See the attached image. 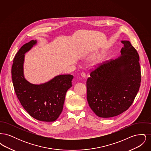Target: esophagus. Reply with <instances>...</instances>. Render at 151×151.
<instances>
[{
  "mask_svg": "<svg viewBox=\"0 0 151 151\" xmlns=\"http://www.w3.org/2000/svg\"><path fill=\"white\" fill-rule=\"evenodd\" d=\"M81 75L82 77H83L84 78L86 77V73L85 72H81Z\"/></svg>",
  "mask_w": 151,
  "mask_h": 151,
  "instance_id": "esophagus-1",
  "label": "esophagus"
}]
</instances>
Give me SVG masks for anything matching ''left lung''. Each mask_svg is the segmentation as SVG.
<instances>
[{
	"label": "left lung",
	"instance_id": "obj_1",
	"mask_svg": "<svg viewBox=\"0 0 151 151\" xmlns=\"http://www.w3.org/2000/svg\"><path fill=\"white\" fill-rule=\"evenodd\" d=\"M122 43L121 56L95 66L86 80L88 104L99 117L110 118L127 110L140 86L139 54L129 41Z\"/></svg>",
	"mask_w": 151,
	"mask_h": 151
}]
</instances>
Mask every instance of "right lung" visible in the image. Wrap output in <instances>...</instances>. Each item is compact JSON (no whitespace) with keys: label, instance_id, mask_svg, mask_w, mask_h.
Returning <instances> with one entry per match:
<instances>
[{"label":"right lung","instance_id":"obj_1","mask_svg":"<svg viewBox=\"0 0 151 151\" xmlns=\"http://www.w3.org/2000/svg\"><path fill=\"white\" fill-rule=\"evenodd\" d=\"M37 43L24 44L16 54L12 66L14 92L22 107L33 118L40 121H55L61 114L67 91L72 86L73 76L60 75L40 85L30 83L24 77V54Z\"/></svg>","mask_w":151,"mask_h":151}]
</instances>
